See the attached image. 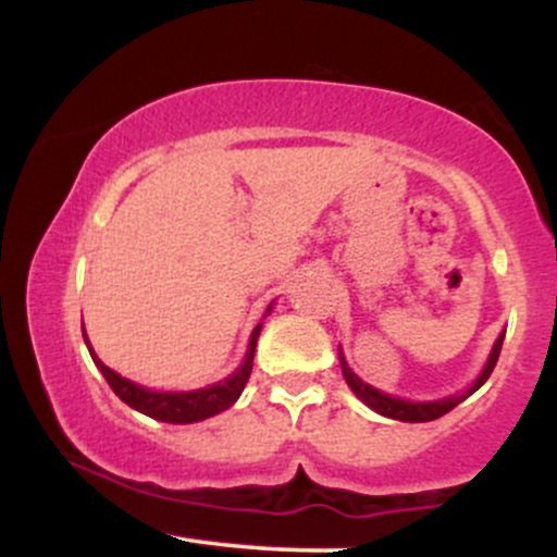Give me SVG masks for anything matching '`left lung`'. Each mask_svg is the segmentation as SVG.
Listing matches in <instances>:
<instances>
[{
	"instance_id": "1",
	"label": "left lung",
	"mask_w": 557,
	"mask_h": 557,
	"mask_svg": "<svg viewBox=\"0 0 557 557\" xmlns=\"http://www.w3.org/2000/svg\"><path fill=\"white\" fill-rule=\"evenodd\" d=\"M503 337H505V335L497 337L495 345H492L490 359H487V363H484L482 374L476 376L474 385H471V387L466 389V393H461V395H450V398L432 400V403H411V400H403V398H393V395H385V393H380V389H374L372 385H367V382H361L359 376L350 372V367H348V363H345L343 350H341V367H343V376H345V382H348V387L354 389V393L359 395V398H361L363 403H367V406L372 408V411L382 413V417H387V419L411 421V424H417V421H434V419L445 417L447 411H453V408H456L458 403H463L466 398H469L471 393H476V389L482 387L484 382L490 380L492 369H495V363H497V356H500Z\"/></svg>"
}]
</instances>
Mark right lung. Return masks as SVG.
Masks as SVG:
<instances>
[{
    "instance_id": "1",
    "label": "right lung",
    "mask_w": 557,
    "mask_h": 557,
    "mask_svg": "<svg viewBox=\"0 0 557 557\" xmlns=\"http://www.w3.org/2000/svg\"><path fill=\"white\" fill-rule=\"evenodd\" d=\"M270 309H267V314H270ZM259 332H261V324H257L251 332L246 359H243L240 367L235 369L227 380L216 382V385H212V387L190 389V393H157V389L140 387V385H136V382L125 380V376L112 372L110 367H104V363L99 361V356L94 354L91 343H88L86 330H83V341H86L88 354H91L94 363L99 367V372L104 374V380L110 382V387L114 389V395H117L120 400L157 421H168V424H194V421H203V419L214 417V413L225 411V408H230L235 400L240 398L243 387H246L248 376H251Z\"/></svg>"
}]
</instances>
